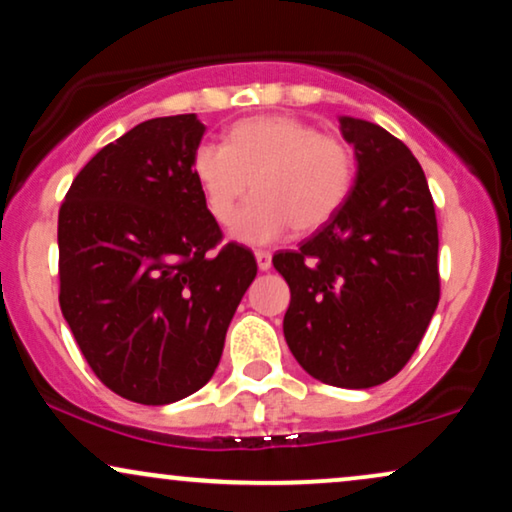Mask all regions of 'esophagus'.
<instances>
[{
	"label": "esophagus",
	"mask_w": 512,
	"mask_h": 512,
	"mask_svg": "<svg viewBox=\"0 0 512 512\" xmlns=\"http://www.w3.org/2000/svg\"><path fill=\"white\" fill-rule=\"evenodd\" d=\"M255 260H257V267H260V272H267V269L272 267V252L255 250Z\"/></svg>",
	"instance_id": "esophagus-1"
}]
</instances>
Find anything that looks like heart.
Here are the masks:
<instances>
[{
    "label": "heart",
    "mask_w": 512,
    "mask_h": 512,
    "mask_svg": "<svg viewBox=\"0 0 512 512\" xmlns=\"http://www.w3.org/2000/svg\"><path fill=\"white\" fill-rule=\"evenodd\" d=\"M193 176L219 224H229L252 183L257 195L233 219V236L267 243L291 226L298 233L322 229L341 212L355 183V152L295 116H252L233 123L226 143L195 147Z\"/></svg>",
    "instance_id": "obj_1"
}]
</instances>
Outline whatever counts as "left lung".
Returning a JSON list of instances; mask_svg holds the SVG:
<instances>
[{
  "mask_svg": "<svg viewBox=\"0 0 512 512\" xmlns=\"http://www.w3.org/2000/svg\"><path fill=\"white\" fill-rule=\"evenodd\" d=\"M357 176L346 205L274 267L291 305L283 336L310 377L379 386L408 365L439 305V226L427 178L389 131L341 116Z\"/></svg>",
  "mask_w": 512,
  "mask_h": 512,
  "instance_id": "left-lung-1",
  "label": "left lung"
}]
</instances>
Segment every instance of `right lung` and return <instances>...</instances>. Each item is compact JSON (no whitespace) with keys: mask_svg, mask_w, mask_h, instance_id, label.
I'll return each instance as SVG.
<instances>
[{"mask_svg":"<svg viewBox=\"0 0 512 512\" xmlns=\"http://www.w3.org/2000/svg\"><path fill=\"white\" fill-rule=\"evenodd\" d=\"M195 114L138 123L73 178L59 209V305L97 379L166 405L212 379L257 262L221 245L193 176Z\"/></svg>","mask_w":512,"mask_h":512,"instance_id":"add662e5","label":"right lung"}]
</instances>
